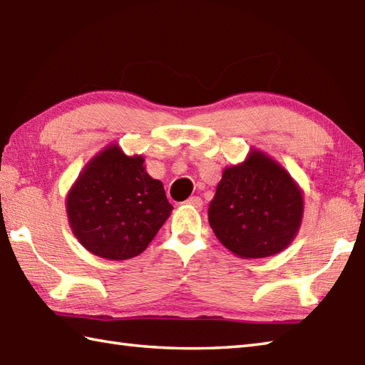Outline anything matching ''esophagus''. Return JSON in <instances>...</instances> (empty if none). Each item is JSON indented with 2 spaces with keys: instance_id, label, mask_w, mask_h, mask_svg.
<instances>
[{
  "instance_id": "1",
  "label": "esophagus",
  "mask_w": 365,
  "mask_h": 365,
  "mask_svg": "<svg viewBox=\"0 0 365 365\" xmlns=\"http://www.w3.org/2000/svg\"><path fill=\"white\" fill-rule=\"evenodd\" d=\"M187 204H190V205H192V207H202V199L199 197V196H191V197H188L187 199Z\"/></svg>"
}]
</instances>
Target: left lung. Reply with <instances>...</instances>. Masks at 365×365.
Listing matches in <instances>:
<instances>
[{
  "label": "left lung",
  "mask_w": 365,
  "mask_h": 365,
  "mask_svg": "<svg viewBox=\"0 0 365 365\" xmlns=\"http://www.w3.org/2000/svg\"><path fill=\"white\" fill-rule=\"evenodd\" d=\"M302 215V190L259 150L225 169L209 205V223L217 239L245 259L283 252L296 237Z\"/></svg>",
  "instance_id": "left-lung-1"
}]
</instances>
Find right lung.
I'll return each instance as SVG.
<instances>
[{
    "instance_id": "right-lung-1",
    "label": "right lung",
    "mask_w": 365,
    "mask_h": 365,
    "mask_svg": "<svg viewBox=\"0 0 365 365\" xmlns=\"http://www.w3.org/2000/svg\"><path fill=\"white\" fill-rule=\"evenodd\" d=\"M174 207L163 183L147 174L140 155L106 147L68 192L66 213L77 240L99 258L121 261L140 255Z\"/></svg>"
}]
</instances>
